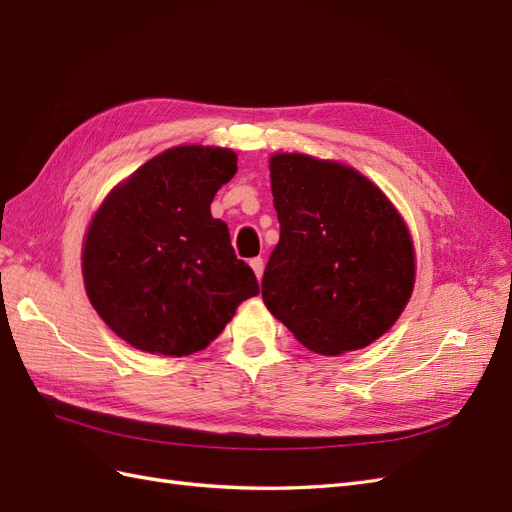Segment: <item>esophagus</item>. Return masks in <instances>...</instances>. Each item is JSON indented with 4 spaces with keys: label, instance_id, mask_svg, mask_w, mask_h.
I'll use <instances>...</instances> for the list:
<instances>
[{
    "label": "esophagus",
    "instance_id": "34e87169",
    "mask_svg": "<svg viewBox=\"0 0 512 512\" xmlns=\"http://www.w3.org/2000/svg\"><path fill=\"white\" fill-rule=\"evenodd\" d=\"M250 265H252V269H254L256 277L260 280V277H262V271H265V260H262L260 256H256V258H252V260H250Z\"/></svg>",
    "mask_w": 512,
    "mask_h": 512
}]
</instances>
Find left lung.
I'll list each match as a JSON object with an SVG mask.
<instances>
[{"mask_svg":"<svg viewBox=\"0 0 512 512\" xmlns=\"http://www.w3.org/2000/svg\"><path fill=\"white\" fill-rule=\"evenodd\" d=\"M280 243L262 277V299L318 354L369 346L410 299V232L374 183L356 170L301 153L271 158Z\"/></svg>","mask_w":512,"mask_h":512,"instance_id":"left-lung-1","label":"left lung"}]
</instances>
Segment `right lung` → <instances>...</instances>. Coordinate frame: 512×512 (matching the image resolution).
<instances>
[{"instance_id":"1","label":"right lung","mask_w":512,"mask_h":512,"mask_svg":"<svg viewBox=\"0 0 512 512\" xmlns=\"http://www.w3.org/2000/svg\"><path fill=\"white\" fill-rule=\"evenodd\" d=\"M235 173L230 149H168L94 215L83 250L87 297L130 346L164 356L203 350L260 292L226 222L211 215L213 196Z\"/></svg>"}]
</instances>
